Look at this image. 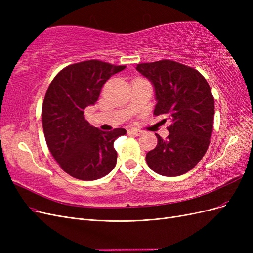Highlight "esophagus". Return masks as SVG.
Listing matches in <instances>:
<instances>
[{"label": "esophagus", "mask_w": 253, "mask_h": 253, "mask_svg": "<svg viewBox=\"0 0 253 253\" xmlns=\"http://www.w3.org/2000/svg\"><path fill=\"white\" fill-rule=\"evenodd\" d=\"M127 134L128 135H134V136H140L142 134V132L139 131V129H136V128H128Z\"/></svg>", "instance_id": "34e87169"}]
</instances>
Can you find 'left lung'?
<instances>
[{"mask_svg":"<svg viewBox=\"0 0 253 253\" xmlns=\"http://www.w3.org/2000/svg\"><path fill=\"white\" fill-rule=\"evenodd\" d=\"M136 70L154 87L155 116L164 114L170 120L167 139L155 134L157 145L147 153V164L168 177L185 174L200 163L210 143L214 98L209 84L200 72L171 60L137 64Z\"/></svg>","mask_w":253,"mask_h":253,"instance_id":"1","label":"left lung"}]
</instances>
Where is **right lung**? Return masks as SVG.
I'll return each instance as SVG.
<instances>
[{"label": "right lung", "mask_w": 253, "mask_h": 253, "mask_svg": "<svg viewBox=\"0 0 253 253\" xmlns=\"http://www.w3.org/2000/svg\"><path fill=\"white\" fill-rule=\"evenodd\" d=\"M125 68L98 60L68 65L53 78L45 94V140L63 171L75 178L99 179L116 166L114 141L126 131L115 128L103 132L88 124L84 110L97 102L104 83Z\"/></svg>", "instance_id": "1"}]
</instances>
